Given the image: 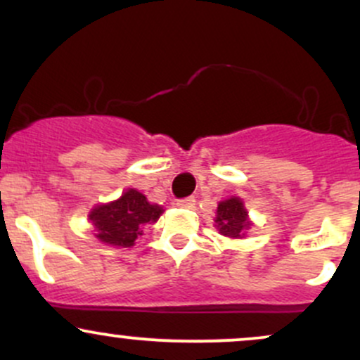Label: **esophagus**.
<instances>
[{"label": "esophagus", "instance_id": "obj_1", "mask_svg": "<svg viewBox=\"0 0 360 360\" xmlns=\"http://www.w3.org/2000/svg\"><path fill=\"white\" fill-rule=\"evenodd\" d=\"M194 203H196V200H194L193 196H188V198H183V200H177V206L179 208H193Z\"/></svg>", "mask_w": 360, "mask_h": 360}]
</instances>
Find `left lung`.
Instances as JSON below:
<instances>
[{"mask_svg": "<svg viewBox=\"0 0 360 360\" xmlns=\"http://www.w3.org/2000/svg\"><path fill=\"white\" fill-rule=\"evenodd\" d=\"M214 226H217V230L221 235L230 238H242L245 235L247 230L252 226V223L240 198L232 196L218 203Z\"/></svg>", "mask_w": 360, "mask_h": 360, "instance_id": "1", "label": "left lung"}]
</instances>
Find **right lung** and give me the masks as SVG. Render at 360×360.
<instances>
[{
    "label": "right lung",
    "mask_w": 360,
    "mask_h": 360,
    "mask_svg": "<svg viewBox=\"0 0 360 360\" xmlns=\"http://www.w3.org/2000/svg\"><path fill=\"white\" fill-rule=\"evenodd\" d=\"M162 206L148 203L146 194L127 189L118 200L91 210L89 220L96 229V238L106 245L131 247L143 233L146 225L155 223Z\"/></svg>",
    "instance_id": "add662e5"
}]
</instances>
